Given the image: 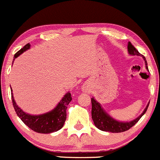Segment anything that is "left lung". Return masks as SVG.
I'll list each match as a JSON object with an SVG mask.
<instances>
[{
  "label": "left lung",
  "mask_w": 160,
  "mask_h": 160,
  "mask_svg": "<svg viewBox=\"0 0 160 160\" xmlns=\"http://www.w3.org/2000/svg\"><path fill=\"white\" fill-rule=\"evenodd\" d=\"M128 52L130 55H141V54L138 52L137 49L132 44L131 42H129L128 44ZM143 57V56H142ZM145 62H146V69H148L147 62L146 60V58L143 57ZM92 102V118L93 120V122L95 126L98 129H99L102 131L105 132H122L127 131L130 128L132 127L141 118V117L146 113L149 104L147 105L146 108L142 113L141 116H139L137 118H136L133 121L129 122H118L116 120L113 119L112 117H110L106 112L102 109L101 105L98 102H97L94 98H91Z\"/></svg>",
  "instance_id": "left-lung-1"
}]
</instances>
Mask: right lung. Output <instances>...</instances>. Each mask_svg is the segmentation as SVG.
Listing matches in <instances>:
<instances>
[{
    "mask_svg": "<svg viewBox=\"0 0 160 160\" xmlns=\"http://www.w3.org/2000/svg\"><path fill=\"white\" fill-rule=\"evenodd\" d=\"M29 48H30L29 44L24 45L21 50H19L14 55V61L16 58L18 57L21 53L25 52L26 50H28ZM14 61H13V62H14ZM11 91H12V89H11ZM11 98H12L13 106L15 110L16 114L21 118V121L33 131L38 133H45V134L58 131L59 129L63 127L64 123L66 120L67 106L72 99L71 93L68 92L63 97L62 101L52 112L43 115H40V116H31V115H28L23 112L16 105L12 93H11Z\"/></svg>",
    "mask_w": 160,
    "mask_h": 160,
    "instance_id": "obj_1",
    "label": "right lung"
}]
</instances>
